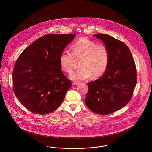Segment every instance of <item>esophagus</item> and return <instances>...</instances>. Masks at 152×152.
<instances>
[{
	"label": "esophagus",
	"mask_w": 152,
	"mask_h": 152,
	"mask_svg": "<svg viewBox=\"0 0 152 152\" xmlns=\"http://www.w3.org/2000/svg\"><path fill=\"white\" fill-rule=\"evenodd\" d=\"M79 83V82H77V81H73L72 83V84L73 86H76V85H77V84H78Z\"/></svg>",
	"instance_id": "1"
}]
</instances>
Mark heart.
<instances>
[{"mask_svg": "<svg viewBox=\"0 0 152 152\" xmlns=\"http://www.w3.org/2000/svg\"><path fill=\"white\" fill-rule=\"evenodd\" d=\"M59 60L61 69L68 73L72 72L76 60H80L81 68L70 76L75 80H84L92 75L98 77L105 73L109 63V52L105 45L83 37L73 44L72 52L62 51Z\"/></svg>", "mask_w": 152, "mask_h": 152, "instance_id": "obj_1", "label": "heart"}]
</instances>
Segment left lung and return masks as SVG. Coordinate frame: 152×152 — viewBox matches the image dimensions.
Masks as SVG:
<instances>
[{"label":"left lung","instance_id":"1","mask_svg":"<svg viewBox=\"0 0 152 152\" xmlns=\"http://www.w3.org/2000/svg\"><path fill=\"white\" fill-rule=\"evenodd\" d=\"M94 36L101 40L109 52L108 66L99 79L88 83L86 104L92 112L108 115L130 101L137 83L136 67L128 47L104 34Z\"/></svg>","mask_w":152,"mask_h":152}]
</instances>
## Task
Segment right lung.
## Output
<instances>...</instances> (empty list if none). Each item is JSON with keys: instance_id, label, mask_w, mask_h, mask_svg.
I'll return each instance as SVG.
<instances>
[{"instance_id": "obj_1", "label": "right lung", "mask_w": 152, "mask_h": 152, "mask_svg": "<svg viewBox=\"0 0 152 152\" xmlns=\"http://www.w3.org/2000/svg\"><path fill=\"white\" fill-rule=\"evenodd\" d=\"M75 35H44L18 58L12 73L13 90L18 100L30 112L48 114L63 101L72 81L62 72L59 58Z\"/></svg>"}]
</instances>
